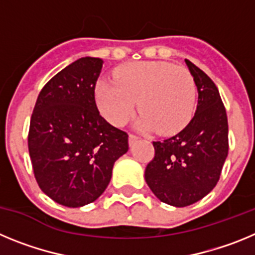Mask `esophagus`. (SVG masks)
Returning <instances> with one entry per match:
<instances>
[{"instance_id":"obj_1","label":"esophagus","mask_w":255,"mask_h":255,"mask_svg":"<svg viewBox=\"0 0 255 255\" xmlns=\"http://www.w3.org/2000/svg\"><path fill=\"white\" fill-rule=\"evenodd\" d=\"M136 140H138V136H136V135H134V134L129 135V145H132V144H134Z\"/></svg>"}]
</instances>
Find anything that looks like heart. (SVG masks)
<instances>
[{
	"mask_svg": "<svg viewBox=\"0 0 255 255\" xmlns=\"http://www.w3.org/2000/svg\"><path fill=\"white\" fill-rule=\"evenodd\" d=\"M116 82L101 79L96 85L100 111L111 124L121 126L134 114L136 103L141 130L155 129L170 135L188 125L195 110L194 79L189 70L164 61H140L121 66Z\"/></svg>",
	"mask_w": 255,
	"mask_h": 255,
	"instance_id": "1",
	"label": "heart"
}]
</instances>
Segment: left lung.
<instances>
[{
	"mask_svg": "<svg viewBox=\"0 0 255 255\" xmlns=\"http://www.w3.org/2000/svg\"><path fill=\"white\" fill-rule=\"evenodd\" d=\"M185 64L198 89L197 111L179 134L153 141L154 158L144 173L153 194L173 207L190 206L212 191L229 153L227 115L217 87L193 62Z\"/></svg>",
	"mask_w": 255,
	"mask_h": 255,
	"instance_id": "obj_1",
	"label": "left lung"
}]
</instances>
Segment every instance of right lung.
Wrapping results in <instances>:
<instances>
[{
	"instance_id": "1",
	"label": "right lung",
	"mask_w": 255,
	"mask_h": 255,
	"mask_svg": "<svg viewBox=\"0 0 255 255\" xmlns=\"http://www.w3.org/2000/svg\"><path fill=\"white\" fill-rule=\"evenodd\" d=\"M103 61L82 57L40 91L30 119L28 147L38 185L61 206L79 208L103 194L128 134L100 115L97 79Z\"/></svg>"
}]
</instances>
